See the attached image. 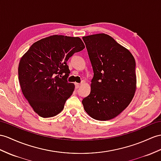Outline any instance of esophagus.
I'll return each instance as SVG.
<instances>
[{"label":"esophagus","mask_w":161,"mask_h":161,"mask_svg":"<svg viewBox=\"0 0 161 161\" xmlns=\"http://www.w3.org/2000/svg\"><path fill=\"white\" fill-rule=\"evenodd\" d=\"M80 85H81V84H80V83H76L75 84V87H76V89H78V88L80 87Z\"/></svg>","instance_id":"obj_1"}]
</instances>
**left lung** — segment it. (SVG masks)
Instances as JSON below:
<instances>
[{
    "mask_svg": "<svg viewBox=\"0 0 161 161\" xmlns=\"http://www.w3.org/2000/svg\"><path fill=\"white\" fill-rule=\"evenodd\" d=\"M93 70L91 92L82 101L92 118L113 119L130 104L136 89L132 53L107 34L83 37Z\"/></svg>",
    "mask_w": 161,
    "mask_h": 161,
    "instance_id": "8db88e82",
    "label": "left lung"
}]
</instances>
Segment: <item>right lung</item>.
<instances>
[{
    "label": "right lung",
    "mask_w": 161,
    "mask_h": 161,
    "mask_svg": "<svg viewBox=\"0 0 161 161\" xmlns=\"http://www.w3.org/2000/svg\"><path fill=\"white\" fill-rule=\"evenodd\" d=\"M85 47L78 37L54 35L35 42L22 57L18 66L19 85L38 115L54 117L64 109L75 88L67 81L70 73L67 61Z\"/></svg>",
    "instance_id": "right-lung-1"
}]
</instances>
